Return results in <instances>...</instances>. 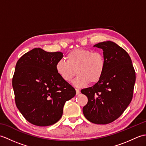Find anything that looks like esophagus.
I'll use <instances>...</instances> for the list:
<instances>
[{
    "label": "esophagus",
    "mask_w": 146,
    "mask_h": 146,
    "mask_svg": "<svg viewBox=\"0 0 146 146\" xmlns=\"http://www.w3.org/2000/svg\"><path fill=\"white\" fill-rule=\"evenodd\" d=\"M80 90L79 89H76V95H79L80 94Z\"/></svg>",
    "instance_id": "1"
}]
</instances>
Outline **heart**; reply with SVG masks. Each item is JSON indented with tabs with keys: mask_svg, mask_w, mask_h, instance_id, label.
<instances>
[{
	"mask_svg": "<svg viewBox=\"0 0 146 146\" xmlns=\"http://www.w3.org/2000/svg\"><path fill=\"white\" fill-rule=\"evenodd\" d=\"M66 61L59 60L56 63V70L64 81H74V85L78 87L97 83L103 76L106 61L104 53L101 51H94L90 49H76L66 55ZM77 72H76V71Z\"/></svg>",
	"mask_w": 146,
	"mask_h": 146,
	"instance_id": "b5f03b06",
	"label": "heart"
}]
</instances>
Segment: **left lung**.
I'll use <instances>...</instances> for the list:
<instances>
[{
    "label": "left lung",
    "mask_w": 146,
    "mask_h": 146,
    "mask_svg": "<svg viewBox=\"0 0 146 146\" xmlns=\"http://www.w3.org/2000/svg\"><path fill=\"white\" fill-rule=\"evenodd\" d=\"M94 46L103 49L106 66L100 81L81 90L88 98L83 112L90 122L108 124L117 119L131 103L135 71L129 54L115 42L105 41Z\"/></svg>",
    "instance_id": "1"
}]
</instances>
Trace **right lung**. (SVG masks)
Instances as JSON below:
<instances>
[{
	"mask_svg": "<svg viewBox=\"0 0 146 146\" xmlns=\"http://www.w3.org/2000/svg\"><path fill=\"white\" fill-rule=\"evenodd\" d=\"M63 56L61 52L35 48L22 56L15 65L12 78L15 104L33 125L44 127L56 123L65 102L76 95L75 89L56 70V63Z\"/></svg>",
	"mask_w": 146,
	"mask_h": 146,
	"instance_id": "right-lung-1",
	"label": "right lung"
}]
</instances>
